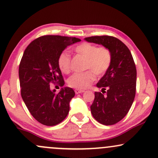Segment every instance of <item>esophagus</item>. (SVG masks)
<instances>
[{"label":"esophagus","mask_w":158,"mask_h":158,"mask_svg":"<svg viewBox=\"0 0 158 158\" xmlns=\"http://www.w3.org/2000/svg\"><path fill=\"white\" fill-rule=\"evenodd\" d=\"M84 90H80V89H76L75 90V93L76 94H81V93H83L84 92Z\"/></svg>","instance_id":"obj_1"}]
</instances>
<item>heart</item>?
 <instances>
[{
  "mask_svg": "<svg viewBox=\"0 0 158 158\" xmlns=\"http://www.w3.org/2000/svg\"><path fill=\"white\" fill-rule=\"evenodd\" d=\"M75 52L85 58V69L90 70L84 73H77L68 79V85L77 89H85L96 79L95 74L101 76L109 69L112 61V55L110 50L104 46L97 47L89 43H82L75 48ZM58 67L64 73H69L71 69V58L65 52L58 57Z\"/></svg>",
  "mask_w": 158,
  "mask_h": 158,
  "instance_id": "obj_1",
  "label": "heart"
}]
</instances>
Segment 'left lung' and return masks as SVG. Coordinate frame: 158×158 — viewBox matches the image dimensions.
<instances>
[{
  "instance_id": "obj_1",
  "label": "left lung",
  "mask_w": 158,
  "mask_h": 158,
  "mask_svg": "<svg viewBox=\"0 0 158 158\" xmlns=\"http://www.w3.org/2000/svg\"><path fill=\"white\" fill-rule=\"evenodd\" d=\"M85 40L102 45L112 55L110 67L97 84V87L102 88V93H94L91 112L99 123L112 125L124 118L133 104L136 94V65L129 48L117 38L94 36Z\"/></svg>"
}]
</instances>
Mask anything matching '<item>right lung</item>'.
<instances>
[{"label": "right lung", "mask_w": 158, "mask_h": 158, "mask_svg": "<svg viewBox=\"0 0 158 158\" xmlns=\"http://www.w3.org/2000/svg\"><path fill=\"white\" fill-rule=\"evenodd\" d=\"M80 41L76 37L42 36L24 52L19 69L21 95L30 113L42 124L56 125L69 113L74 91L65 87L55 93L49 84L58 83L63 87L64 80L58 67V57L67 46Z\"/></svg>", "instance_id": "1"}]
</instances>
